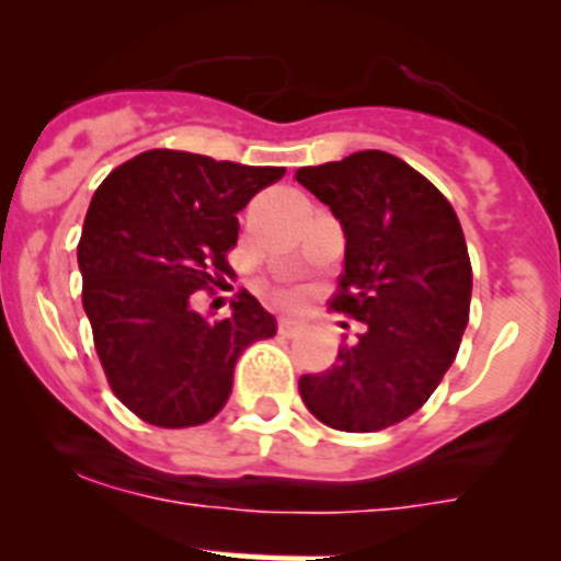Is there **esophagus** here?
I'll return each instance as SVG.
<instances>
[{"mask_svg":"<svg viewBox=\"0 0 561 561\" xmlns=\"http://www.w3.org/2000/svg\"><path fill=\"white\" fill-rule=\"evenodd\" d=\"M300 328H302V322H297V319H289V317H284L280 322H277V333L280 335H295V333H300Z\"/></svg>","mask_w":561,"mask_h":561,"instance_id":"1","label":"esophagus"}]
</instances>
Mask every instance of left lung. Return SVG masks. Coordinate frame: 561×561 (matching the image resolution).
<instances>
[{
  "label": "left lung",
  "instance_id": "obj_1",
  "mask_svg": "<svg viewBox=\"0 0 561 561\" xmlns=\"http://www.w3.org/2000/svg\"><path fill=\"white\" fill-rule=\"evenodd\" d=\"M346 237L330 308L364 322L300 397L322 424L377 432L410 419L460 350L471 311V259L455 209L432 181L386 151L300 168Z\"/></svg>",
  "mask_w": 561,
  "mask_h": 561
}]
</instances>
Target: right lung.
<instances>
[{
  "label": "right lung",
  "instance_id": "right-lung-1",
  "mask_svg": "<svg viewBox=\"0 0 561 561\" xmlns=\"http://www.w3.org/2000/svg\"><path fill=\"white\" fill-rule=\"evenodd\" d=\"M284 173L153 148L95 190L77 248L82 306L106 382L137 419L206 424L228 402L244 346L275 335V317L248 291L215 322L190 295L231 275L237 211Z\"/></svg>",
  "mask_w": 561,
  "mask_h": 561
}]
</instances>
